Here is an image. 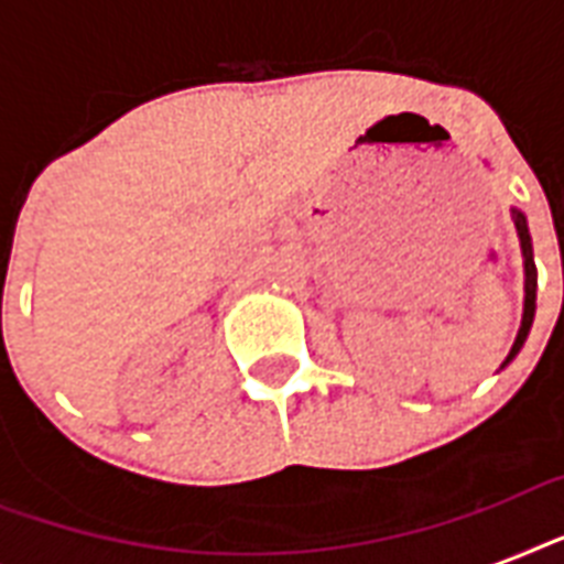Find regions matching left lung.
I'll use <instances>...</instances> for the list:
<instances>
[{"mask_svg": "<svg viewBox=\"0 0 564 564\" xmlns=\"http://www.w3.org/2000/svg\"><path fill=\"white\" fill-rule=\"evenodd\" d=\"M512 219H516V230L518 239H521V254H524V318H521V327H518L516 343H512V351L503 360V366L516 360L518 351L524 348L527 334H530V327H533V316H535V263H533V239H530V230H527V219L524 213L516 210L512 207ZM500 366V369H503Z\"/></svg>", "mask_w": 564, "mask_h": 564, "instance_id": "obj_1", "label": "left lung"}]
</instances>
